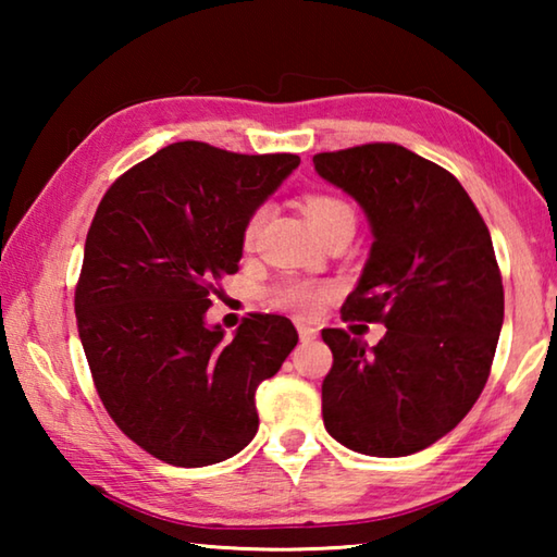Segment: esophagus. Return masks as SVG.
Here are the masks:
<instances>
[{
	"instance_id": "34e87169",
	"label": "esophagus",
	"mask_w": 557,
	"mask_h": 557,
	"mask_svg": "<svg viewBox=\"0 0 557 557\" xmlns=\"http://www.w3.org/2000/svg\"><path fill=\"white\" fill-rule=\"evenodd\" d=\"M297 332H299L301 342H314V338L319 336V329L309 326V324H297Z\"/></svg>"
}]
</instances>
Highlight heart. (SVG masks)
<instances>
[{
  "label": "heart",
  "mask_w": 557,
  "mask_h": 557,
  "mask_svg": "<svg viewBox=\"0 0 557 557\" xmlns=\"http://www.w3.org/2000/svg\"><path fill=\"white\" fill-rule=\"evenodd\" d=\"M301 206H305L307 219L314 225L319 235H324L332 228H338V225H351V228H356V213L351 206L342 199H336L332 194H307L305 199H301ZM262 221H265V209H262V206L245 219L243 223L245 248H252V245H256ZM332 295H334L332 285H319V282H312V280L287 277L277 282V285L268 292V299L272 307L282 309V312H289L301 319H312L322 312L324 301Z\"/></svg>",
  "instance_id": "obj_1"
}]
</instances>
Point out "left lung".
I'll use <instances>...</instances> for the list:
<instances>
[{
  "instance_id": "obj_1",
  "label": "left lung",
  "mask_w": 557,
  "mask_h": 557,
  "mask_svg": "<svg viewBox=\"0 0 557 557\" xmlns=\"http://www.w3.org/2000/svg\"><path fill=\"white\" fill-rule=\"evenodd\" d=\"M358 201L373 245L342 307L379 322L375 346L324 329V428L344 447L405 457L455 430L482 395L504 324V285L482 213L447 169L393 143L314 154Z\"/></svg>"
}]
</instances>
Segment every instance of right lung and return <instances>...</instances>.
I'll use <instances>...</instances> for the list:
<instances>
[{
    "instance_id": "right-lung-1",
    "label": "right lung",
    "mask_w": 557,
    "mask_h": 557,
    "mask_svg": "<svg viewBox=\"0 0 557 557\" xmlns=\"http://www.w3.org/2000/svg\"><path fill=\"white\" fill-rule=\"evenodd\" d=\"M299 166L174 143L108 188L90 223L75 319L115 425L174 467H209L258 432L256 391L297 346L287 317L250 314L233 338L206 326L238 272L243 223Z\"/></svg>"
}]
</instances>
